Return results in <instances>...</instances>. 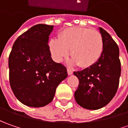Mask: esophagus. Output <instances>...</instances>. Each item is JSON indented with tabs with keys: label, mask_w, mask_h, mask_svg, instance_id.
I'll use <instances>...</instances> for the list:
<instances>
[{
	"label": "esophagus",
	"mask_w": 128,
	"mask_h": 128,
	"mask_svg": "<svg viewBox=\"0 0 128 128\" xmlns=\"http://www.w3.org/2000/svg\"><path fill=\"white\" fill-rule=\"evenodd\" d=\"M67 71H68V74L69 76H71L72 74L73 73V71H72V70L70 69V68H68V69H67Z\"/></svg>",
	"instance_id": "1"
}]
</instances>
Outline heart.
Here are the masks:
<instances>
[{
  "instance_id": "obj_1",
  "label": "heart",
  "mask_w": 128,
  "mask_h": 128,
  "mask_svg": "<svg viewBox=\"0 0 128 128\" xmlns=\"http://www.w3.org/2000/svg\"><path fill=\"white\" fill-rule=\"evenodd\" d=\"M49 46L52 56L56 61L62 60L70 50V63L86 68L96 64L100 58L103 40L100 32L96 30L69 28L60 32L58 39L52 38Z\"/></svg>"
}]
</instances>
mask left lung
Segmentation results:
<instances>
[{
    "label": "left lung",
    "instance_id": "1",
    "mask_svg": "<svg viewBox=\"0 0 128 128\" xmlns=\"http://www.w3.org/2000/svg\"><path fill=\"white\" fill-rule=\"evenodd\" d=\"M103 50L98 61L91 67L74 72L79 80L75 92L77 103L88 110H98L108 105L118 90L121 73L119 48L110 35L102 28Z\"/></svg>",
    "mask_w": 128,
    "mask_h": 128
}]
</instances>
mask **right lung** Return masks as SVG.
<instances>
[{
    "mask_svg": "<svg viewBox=\"0 0 128 128\" xmlns=\"http://www.w3.org/2000/svg\"><path fill=\"white\" fill-rule=\"evenodd\" d=\"M53 26L38 24L16 39L8 58L9 80L22 104L43 107L53 99L58 86L68 76L66 67L52 60L48 42Z\"/></svg>",
    "mask_w": 128,
    "mask_h": 128,
    "instance_id": "add662e5",
    "label": "right lung"
}]
</instances>
